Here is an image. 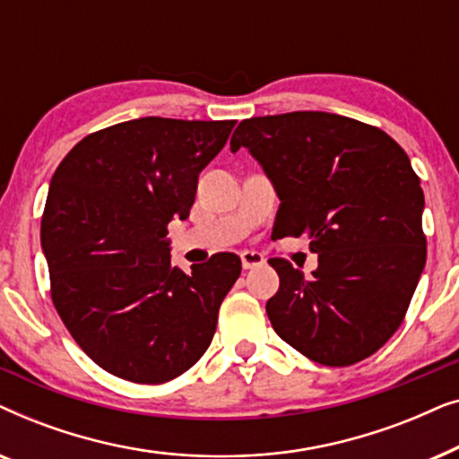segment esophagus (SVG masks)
<instances>
[{
  "label": "esophagus",
  "instance_id": "1",
  "mask_svg": "<svg viewBox=\"0 0 459 459\" xmlns=\"http://www.w3.org/2000/svg\"><path fill=\"white\" fill-rule=\"evenodd\" d=\"M240 259H242V267L244 269L261 267L263 263H265V259H263V255L255 253V250H244V253L240 255Z\"/></svg>",
  "mask_w": 459,
  "mask_h": 459
}]
</instances>
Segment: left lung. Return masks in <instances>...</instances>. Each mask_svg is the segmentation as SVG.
Masks as SVG:
<instances>
[{"instance_id": "8db88e82", "label": "left lung", "mask_w": 459, "mask_h": 459, "mask_svg": "<svg viewBox=\"0 0 459 459\" xmlns=\"http://www.w3.org/2000/svg\"><path fill=\"white\" fill-rule=\"evenodd\" d=\"M280 198L273 236L309 234L317 269L305 278L269 259L280 288L273 330L309 359L342 368L376 353L403 322L426 265L424 192L403 148L372 125L299 110L238 125Z\"/></svg>"}]
</instances>
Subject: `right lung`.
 Instances as JSON below:
<instances>
[{
  "mask_svg": "<svg viewBox=\"0 0 459 459\" xmlns=\"http://www.w3.org/2000/svg\"><path fill=\"white\" fill-rule=\"evenodd\" d=\"M236 121L143 117L87 135L49 181L41 219L52 300L74 341L118 378L160 385L196 363L242 272L219 253L171 265L167 225L187 219L198 175Z\"/></svg>",
  "mask_w": 459,
  "mask_h": 459,
  "instance_id": "obj_1",
  "label": "right lung"
}]
</instances>
